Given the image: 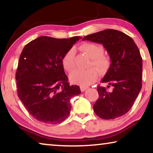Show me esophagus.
I'll return each instance as SVG.
<instances>
[{
	"label": "esophagus",
	"mask_w": 153,
	"mask_h": 153,
	"mask_svg": "<svg viewBox=\"0 0 153 153\" xmlns=\"http://www.w3.org/2000/svg\"><path fill=\"white\" fill-rule=\"evenodd\" d=\"M88 87H86V86H80V90H81L82 92H84L85 90H86V89H88Z\"/></svg>",
	"instance_id": "obj_1"
}]
</instances>
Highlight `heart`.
I'll return each mask as SVG.
<instances>
[{"mask_svg":"<svg viewBox=\"0 0 153 153\" xmlns=\"http://www.w3.org/2000/svg\"><path fill=\"white\" fill-rule=\"evenodd\" d=\"M79 48L91 59L90 67H94L100 74L107 71L109 67L110 61L107 56L103 55L104 48L102 46L94 43H84ZM74 57L75 52L73 49H70L65 54L62 59V65L65 70L70 72L75 68ZM97 77V71L93 68L87 70L76 69L69 75V79L73 84H79L82 86H88L92 84Z\"/></svg>","mask_w":153,"mask_h":153,"instance_id":"1","label":"heart"}]
</instances>
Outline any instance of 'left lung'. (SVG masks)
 Segmentation results:
<instances>
[{"label": "left lung", "mask_w": 153, "mask_h": 153, "mask_svg": "<svg viewBox=\"0 0 153 153\" xmlns=\"http://www.w3.org/2000/svg\"><path fill=\"white\" fill-rule=\"evenodd\" d=\"M82 40L102 44L111 61L101 82L113 89L97 87L99 98L93 105L94 113L104 120L121 117L132 107L142 88V59L138 46L129 36L112 29L86 36Z\"/></svg>", "instance_id": "8db88e82"}]
</instances>
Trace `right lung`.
<instances>
[{
  "label": "right lung",
  "mask_w": 153,
  "mask_h": 153,
  "mask_svg": "<svg viewBox=\"0 0 153 153\" xmlns=\"http://www.w3.org/2000/svg\"><path fill=\"white\" fill-rule=\"evenodd\" d=\"M81 38L40 36L23 49L15 74L17 95L36 120L56 124L69 116L71 98L81 91L78 86L69 85L62 59Z\"/></svg>",
  "instance_id": "1"
}]
</instances>
